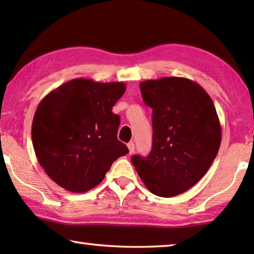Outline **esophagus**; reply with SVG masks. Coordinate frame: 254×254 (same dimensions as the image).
<instances>
[{"label": "esophagus", "instance_id": "obj_1", "mask_svg": "<svg viewBox=\"0 0 254 254\" xmlns=\"http://www.w3.org/2000/svg\"><path fill=\"white\" fill-rule=\"evenodd\" d=\"M127 148H128V153H130V154L134 152V143H133V142H128Z\"/></svg>", "mask_w": 254, "mask_h": 254}]
</instances>
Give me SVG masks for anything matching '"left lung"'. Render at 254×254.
Listing matches in <instances>:
<instances>
[{
	"label": "left lung",
	"mask_w": 254,
	"mask_h": 254,
	"mask_svg": "<svg viewBox=\"0 0 254 254\" xmlns=\"http://www.w3.org/2000/svg\"><path fill=\"white\" fill-rule=\"evenodd\" d=\"M140 89L152 109V149L131 161L152 194L180 195L203 178L220 149L216 109L199 84L183 77L141 81Z\"/></svg>",
	"instance_id": "8db88e82"
}]
</instances>
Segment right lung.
<instances>
[{"instance_id": "right-lung-1", "label": "right lung", "mask_w": 254, "mask_h": 254, "mask_svg": "<svg viewBox=\"0 0 254 254\" xmlns=\"http://www.w3.org/2000/svg\"><path fill=\"white\" fill-rule=\"evenodd\" d=\"M126 89L122 81L76 78L42 98L32 121V143L38 161L60 187L88 191L128 152L117 136L120 117L112 112Z\"/></svg>"}]
</instances>
